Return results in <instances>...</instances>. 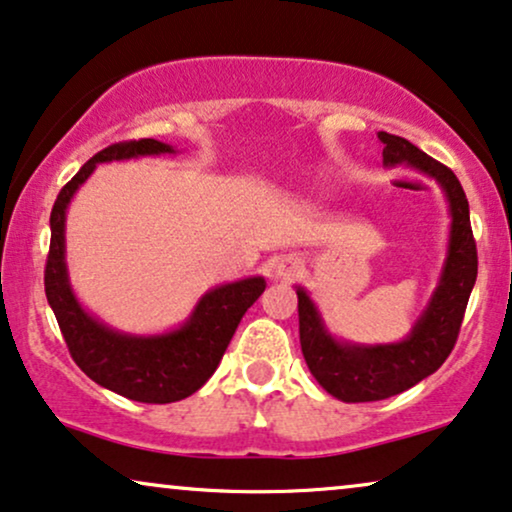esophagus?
I'll list each match as a JSON object with an SVG mask.
<instances>
[{
	"label": "esophagus",
	"instance_id": "obj_1",
	"mask_svg": "<svg viewBox=\"0 0 512 512\" xmlns=\"http://www.w3.org/2000/svg\"><path fill=\"white\" fill-rule=\"evenodd\" d=\"M298 268H301V265H298L296 258H280V261L272 265V277H275V280H291L298 272Z\"/></svg>",
	"mask_w": 512,
	"mask_h": 512
}]
</instances>
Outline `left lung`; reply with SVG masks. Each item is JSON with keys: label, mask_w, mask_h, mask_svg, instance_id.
<instances>
[{"label": "left lung", "mask_w": 512, "mask_h": 512, "mask_svg": "<svg viewBox=\"0 0 512 512\" xmlns=\"http://www.w3.org/2000/svg\"><path fill=\"white\" fill-rule=\"evenodd\" d=\"M378 141L383 145V164L388 169H414L440 185L447 199L449 237L433 294L402 341L355 343L334 336L308 289L296 284L298 334L305 364L329 395L350 404L386 400L435 374L454 348L477 280L470 209L459 178L407 138L378 131Z\"/></svg>", "instance_id": "obj_1"}]
</instances>
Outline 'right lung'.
<instances>
[{"instance_id": "right-lung-1", "label": "right lung", "mask_w": 512, "mask_h": 512, "mask_svg": "<svg viewBox=\"0 0 512 512\" xmlns=\"http://www.w3.org/2000/svg\"><path fill=\"white\" fill-rule=\"evenodd\" d=\"M169 143H115L89 159L58 192L51 209V247L44 270V289L72 360L98 386L145 404H169L190 397L214 374L244 313L265 291V277L225 282L199 296L183 324L162 334H129L91 315L72 289L65 261V218L77 190L98 164L138 157L176 155Z\"/></svg>"}]
</instances>
